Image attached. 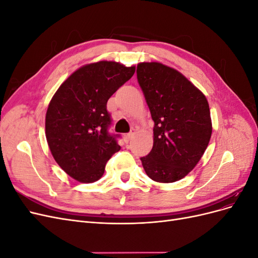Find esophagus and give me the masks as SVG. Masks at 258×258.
I'll list each match as a JSON object with an SVG mask.
<instances>
[{"instance_id": "34e87169", "label": "esophagus", "mask_w": 258, "mask_h": 258, "mask_svg": "<svg viewBox=\"0 0 258 258\" xmlns=\"http://www.w3.org/2000/svg\"><path fill=\"white\" fill-rule=\"evenodd\" d=\"M134 136H135L134 132H130V134L126 135V137H124V139H126V141H130V140H131L132 138H134Z\"/></svg>"}]
</instances>
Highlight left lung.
<instances>
[{
  "mask_svg": "<svg viewBox=\"0 0 258 258\" xmlns=\"http://www.w3.org/2000/svg\"><path fill=\"white\" fill-rule=\"evenodd\" d=\"M140 87L151 111L154 143L141 158L148 177L173 183L197 166L212 135L208 100L186 76L160 62H140Z\"/></svg>",
  "mask_w": 258,
  "mask_h": 258,
  "instance_id": "8db88e82",
  "label": "left lung"
}]
</instances>
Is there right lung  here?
<instances>
[{
	"mask_svg": "<svg viewBox=\"0 0 258 258\" xmlns=\"http://www.w3.org/2000/svg\"><path fill=\"white\" fill-rule=\"evenodd\" d=\"M135 72V66L93 62L77 69L52 96L45 117L46 140L53 159L76 181H98L107 160L120 150L107 132L106 103Z\"/></svg>",
	"mask_w": 258,
	"mask_h": 258,
	"instance_id": "add662e5",
	"label": "right lung"
}]
</instances>
